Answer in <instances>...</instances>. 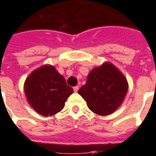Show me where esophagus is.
I'll return each instance as SVG.
<instances>
[{"mask_svg": "<svg viewBox=\"0 0 156 156\" xmlns=\"http://www.w3.org/2000/svg\"><path fill=\"white\" fill-rule=\"evenodd\" d=\"M78 89H79V87H78V86H75L74 88H73V90H74V92H78Z\"/></svg>", "mask_w": 156, "mask_h": 156, "instance_id": "obj_1", "label": "esophagus"}]
</instances>
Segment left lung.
Masks as SVG:
<instances>
[{
    "label": "left lung",
    "mask_w": 156,
    "mask_h": 156,
    "mask_svg": "<svg viewBox=\"0 0 156 156\" xmlns=\"http://www.w3.org/2000/svg\"><path fill=\"white\" fill-rule=\"evenodd\" d=\"M127 89L124 75L113 64L105 62L91 70L86 83L78 92L94 113L107 116L121 105Z\"/></svg>",
    "instance_id": "left-lung-1"
}]
</instances>
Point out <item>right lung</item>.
I'll return each instance as SVG.
<instances>
[{
	"label": "right lung",
	"mask_w": 156,
	"mask_h": 156,
	"mask_svg": "<svg viewBox=\"0 0 156 156\" xmlns=\"http://www.w3.org/2000/svg\"><path fill=\"white\" fill-rule=\"evenodd\" d=\"M73 92L55 67L44 65L32 72L24 83V93L29 104L44 116L61 112L67 99Z\"/></svg>",
	"instance_id": "add662e5"
}]
</instances>
